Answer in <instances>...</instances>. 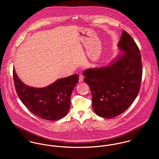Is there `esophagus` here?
<instances>
[{
	"label": "esophagus",
	"instance_id": "obj_1",
	"mask_svg": "<svg viewBox=\"0 0 159 159\" xmlns=\"http://www.w3.org/2000/svg\"><path fill=\"white\" fill-rule=\"evenodd\" d=\"M84 80V76L82 75H80L79 76V83H82Z\"/></svg>",
	"mask_w": 159,
	"mask_h": 159
}]
</instances>
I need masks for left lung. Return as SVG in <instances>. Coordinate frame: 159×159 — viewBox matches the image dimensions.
<instances>
[{"label":"left lung","mask_w":159,"mask_h":159,"mask_svg":"<svg viewBox=\"0 0 159 159\" xmlns=\"http://www.w3.org/2000/svg\"><path fill=\"white\" fill-rule=\"evenodd\" d=\"M117 46L121 52L108 66L83 71L84 80L92 92L93 111L107 119L129 108L139 93L142 78L139 49L124 30Z\"/></svg>","instance_id":"obj_1"}]
</instances>
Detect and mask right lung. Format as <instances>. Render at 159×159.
<instances>
[{"label":"right lung","instance_id":"obj_1","mask_svg":"<svg viewBox=\"0 0 159 159\" xmlns=\"http://www.w3.org/2000/svg\"><path fill=\"white\" fill-rule=\"evenodd\" d=\"M13 80L18 97L27 108L40 118L56 120L65 117L70 107V97L78 82V75L60 78L42 88L25 84L13 68Z\"/></svg>","mask_w":159,"mask_h":159}]
</instances>
